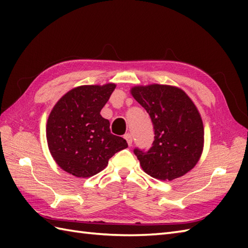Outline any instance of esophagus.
I'll use <instances>...</instances> for the list:
<instances>
[{
  "mask_svg": "<svg viewBox=\"0 0 248 248\" xmlns=\"http://www.w3.org/2000/svg\"><path fill=\"white\" fill-rule=\"evenodd\" d=\"M124 139H125V140H127V143H128V145H129V146H132V141H133L132 135H131L130 133L124 134Z\"/></svg>",
  "mask_w": 248,
  "mask_h": 248,
  "instance_id": "34e87169",
  "label": "esophagus"
}]
</instances>
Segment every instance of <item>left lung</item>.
<instances>
[{"label":"left lung","instance_id":"obj_1","mask_svg":"<svg viewBox=\"0 0 248 248\" xmlns=\"http://www.w3.org/2000/svg\"><path fill=\"white\" fill-rule=\"evenodd\" d=\"M149 114L155 140L149 150L134 149L146 173L163 181L186 175L203 148V124L197 108L182 89L152 84L131 89Z\"/></svg>","mask_w":248,"mask_h":248}]
</instances>
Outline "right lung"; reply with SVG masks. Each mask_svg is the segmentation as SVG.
<instances>
[{
    "mask_svg": "<svg viewBox=\"0 0 248 248\" xmlns=\"http://www.w3.org/2000/svg\"><path fill=\"white\" fill-rule=\"evenodd\" d=\"M116 85H84L71 89L57 102L46 123V140L62 170L78 178L103 170L127 140L110 133L109 121L100 112Z\"/></svg>",
    "mask_w": 248,
    "mask_h": 248,
    "instance_id": "1",
    "label": "right lung"
}]
</instances>
